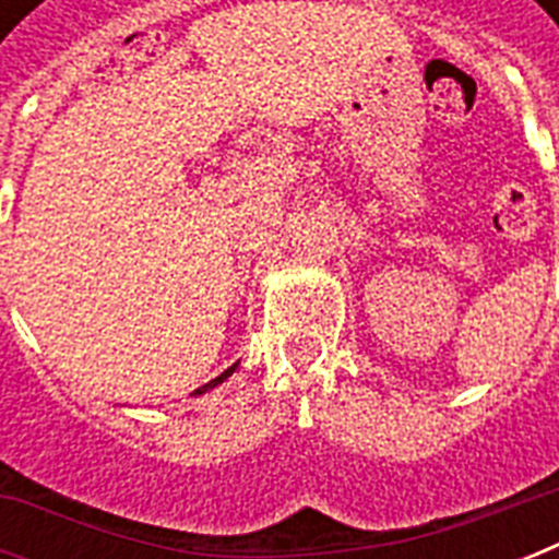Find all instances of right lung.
Instances as JSON below:
<instances>
[{"label":"right lung","mask_w":559,"mask_h":559,"mask_svg":"<svg viewBox=\"0 0 559 559\" xmlns=\"http://www.w3.org/2000/svg\"><path fill=\"white\" fill-rule=\"evenodd\" d=\"M237 366H240V362H235V366H231V368H226V371L219 373V377H214V380H211V382H205V385H200V389L193 391V397H200V394H205V391L217 389L219 382H223V380H228V377H231V373L237 371Z\"/></svg>","instance_id":"1"}]
</instances>
